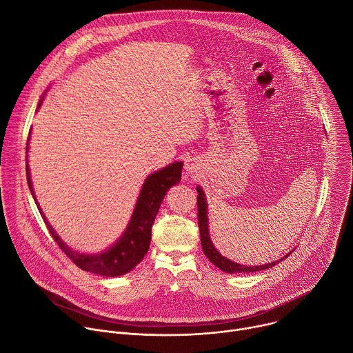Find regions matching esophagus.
I'll use <instances>...</instances> for the list:
<instances>
[{
	"label": "esophagus",
	"mask_w": 353,
	"mask_h": 353,
	"mask_svg": "<svg viewBox=\"0 0 353 353\" xmlns=\"http://www.w3.org/2000/svg\"><path fill=\"white\" fill-rule=\"evenodd\" d=\"M196 169H198V165H196V162H195V161L190 159V161L185 163V172H188V173H194V172H196Z\"/></svg>",
	"instance_id": "obj_1"
}]
</instances>
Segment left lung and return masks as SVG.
Returning <instances> with one entry per match:
<instances>
[{"instance_id": "obj_1", "label": "left lung", "mask_w": 353, "mask_h": 353, "mask_svg": "<svg viewBox=\"0 0 353 353\" xmlns=\"http://www.w3.org/2000/svg\"><path fill=\"white\" fill-rule=\"evenodd\" d=\"M196 207H198V228H199V236H201V245H203V251L204 254L210 259V261L218 267L219 270H222L223 272L228 274H248V272H256V271H263V270H268L272 268L274 265H276L279 261L285 260L289 257V254H286L283 259L265 264V265H241L237 264L226 257H223L219 251L215 248V245L212 244V240L210 237V226H208V205H207V199H205V194L199 185H196Z\"/></svg>"}]
</instances>
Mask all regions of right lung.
<instances>
[{
    "instance_id": "obj_1",
    "label": "right lung",
    "mask_w": 353,
    "mask_h": 353,
    "mask_svg": "<svg viewBox=\"0 0 353 353\" xmlns=\"http://www.w3.org/2000/svg\"><path fill=\"white\" fill-rule=\"evenodd\" d=\"M43 100H44V94L40 99L36 112L40 109ZM29 139H30V132L28 138V145H29ZM26 154H28V146H26ZM181 169H183V162H174L152 174H149L145 179V183L142 184L141 192L138 195L137 204L131 215V219L127 225V229L113 245H110L109 248L102 251V253H97V254L79 253V251L72 250L61 240V237L56 233L53 226L48 223L47 218L44 216L41 208L37 204L28 165H26V177H28L29 190L33 195L34 203L44 219V223L50 234L53 236V239L67 254V257L83 271L102 275V276H120L130 272L132 268H135L148 253L149 244H150V234H152V225L155 222L157 214L161 208V204L168 190L172 185L180 183Z\"/></svg>"
}]
</instances>
